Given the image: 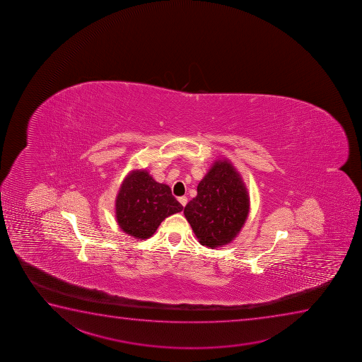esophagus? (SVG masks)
I'll list each match as a JSON object with an SVG mask.
<instances>
[{
	"mask_svg": "<svg viewBox=\"0 0 362 362\" xmlns=\"http://www.w3.org/2000/svg\"><path fill=\"white\" fill-rule=\"evenodd\" d=\"M179 202H180V204L183 206V207H185V204H187V199L185 197V196H182V197H179L178 199Z\"/></svg>",
	"mask_w": 362,
	"mask_h": 362,
	"instance_id": "1",
	"label": "esophagus"
}]
</instances>
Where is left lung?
I'll use <instances>...</instances> for the list:
<instances>
[{
  "label": "left lung",
  "instance_id": "obj_1",
  "mask_svg": "<svg viewBox=\"0 0 362 362\" xmlns=\"http://www.w3.org/2000/svg\"><path fill=\"white\" fill-rule=\"evenodd\" d=\"M250 196L241 175L228 160H217L197 185V195L184 209L202 246L231 243L248 217Z\"/></svg>",
  "mask_w": 362,
  "mask_h": 362
}]
</instances>
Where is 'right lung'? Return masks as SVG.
I'll return each instance as SVG.
<instances>
[{
	"instance_id": "right-lung-1",
	"label": "right lung",
	"mask_w": 362,
	"mask_h": 362,
	"mask_svg": "<svg viewBox=\"0 0 362 362\" xmlns=\"http://www.w3.org/2000/svg\"><path fill=\"white\" fill-rule=\"evenodd\" d=\"M115 206L119 228L138 240L151 238L162 221L183 211L170 187L158 183L145 170H132L124 179Z\"/></svg>"
}]
</instances>
